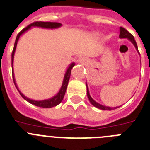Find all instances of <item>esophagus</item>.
Masks as SVG:
<instances>
[{"label": "esophagus", "instance_id": "obj_1", "mask_svg": "<svg viewBox=\"0 0 150 150\" xmlns=\"http://www.w3.org/2000/svg\"><path fill=\"white\" fill-rule=\"evenodd\" d=\"M78 62H79V63H81V64H85V63L87 62V60H86V58H85V57H80V58L78 59Z\"/></svg>", "mask_w": 150, "mask_h": 150}]
</instances>
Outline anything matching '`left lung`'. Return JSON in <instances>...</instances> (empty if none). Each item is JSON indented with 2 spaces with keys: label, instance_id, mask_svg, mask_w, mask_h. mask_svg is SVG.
Wrapping results in <instances>:
<instances>
[{
  "label": "left lung",
  "instance_id": "obj_1",
  "mask_svg": "<svg viewBox=\"0 0 150 150\" xmlns=\"http://www.w3.org/2000/svg\"><path fill=\"white\" fill-rule=\"evenodd\" d=\"M119 31H120V33H119V38H127V39L129 40L132 44H133V45L135 46L136 47V51L138 52V47H137V45H136V42L134 39V37H133V35H131L129 32L128 31H126V29L123 28H122L120 27V28H119ZM86 87H87V96L88 98V100L91 103V104L92 105H94L95 107L96 108H98L99 109H102V110H112L114 109H116V108H119V106L118 107H109V106H105V105H103L99 104V103H96V101L93 99V98L91 97L89 94V91H88V88L87 83H86Z\"/></svg>",
  "mask_w": 150,
  "mask_h": 150
}]
</instances>
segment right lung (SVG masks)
Wrapping results in <instances>:
<instances>
[{
  "instance_id": "1",
  "label": "right lung",
  "mask_w": 150,
  "mask_h": 150,
  "mask_svg": "<svg viewBox=\"0 0 150 150\" xmlns=\"http://www.w3.org/2000/svg\"><path fill=\"white\" fill-rule=\"evenodd\" d=\"M62 26V24L58 22H44V21H36V22H34L32 24H29L28 26L26 27L25 28H24L22 31H21L19 34L18 35L17 38H16L15 43H14V49H13V52H12L11 54V65H12V75H13V80H14V85H15L17 89L18 90V92L20 93V95L23 97L24 99L28 102L31 104L35 105L36 106L41 107V108H52V107L56 106L58 105V104H60L62 103V101L63 100V98H64V94H65V92H66L67 86H68V84H69V79H70V75H71V69L73 67L75 66V63L72 62L71 64H69V66L68 67L66 71H65V74H64V79H63L62 85V87H61L59 92L57 93L54 96L52 97V98H47V99H45V100H33L31 98H28L26 96H24V94L21 93L18 87L17 86V84H16L15 79H14V69H13V63H14V53H15L16 47H17V44H18V41L20 38V37L24 34V32H26L27 31H28L29 29H31L32 27H38V28H47V29H55L58 28Z\"/></svg>"
}]
</instances>
